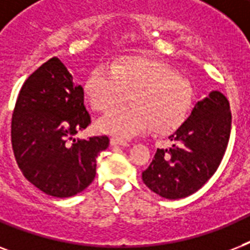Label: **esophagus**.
<instances>
[{"mask_svg": "<svg viewBox=\"0 0 250 250\" xmlns=\"http://www.w3.org/2000/svg\"><path fill=\"white\" fill-rule=\"evenodd\" d=\"M110 144L111 145H121V146H128L129 143L128 141L123 140V139H118V137H113L110 140Z\"/></svg>", "mask_w": 250, "mask_h": 250, "instance_id": "34e87169", "label": "esophagus"}]
</instances>
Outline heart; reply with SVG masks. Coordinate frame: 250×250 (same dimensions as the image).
Masks as SVG:
<instances>
[{"instance_id": "heart-1", "label": "heart", "mask_w": 250, "mask_h": 250, "mask_svg": "<svg viewBox=\"0 0 250 250\" xmlns=\"http://www.w3.org/2000/svg\"><path fill=\"white\" fill-rule=\"evenodd\" d=\"M131 105L114 110L98 122L102 132L133 137L148 131L168 133L184 123L193 102V90L184 78L164 62L145 56H125L107 66L92 70L84 94L98 113H107L127 101Z\"/></svg>"}]
</instances>
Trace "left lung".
I'll list each match as a JSON object with an SVG mask.
<instances>
[{"instance_id": "left-lung-1", "label": "left lung", "mask_w": 250, "mask_h": 250, "mask_svg": "<svg viewBox=\"0 0 250 250\" xmlns=\"http://www.w3.org/2000/svg\"><path fill=\"white\" fill-rule=\"evenodd\" d=\"M232 115L225 94L214 90L198 101L190 117L157 149L143 182L161 197L178 200L198 190L217 171L231 135Z\"/></svg>"}]
</instances>
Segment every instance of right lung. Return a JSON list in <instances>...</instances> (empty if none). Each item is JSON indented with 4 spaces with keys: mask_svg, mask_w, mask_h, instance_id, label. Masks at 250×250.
Instances as JSON below:
<instances>
[{
    "mask_svg": "<svg viewBox=\"0 0 250 250\" xmlns=\"http://www.w3.org/2000/svg\"><path fill=\"white\" fill-rule=\"evenodd\" d=\"M89 125L83 88L53 57L23 83L11 118L14 156L25 179L53 197L85 189L96 176V158L110 141L106 135L75 140Z\"/></svg>",
    "mask_w": 250,
    "mask_h": 250,
    "instance_id": "add662e5",
    "label": "right lung"
}]
</instances>
